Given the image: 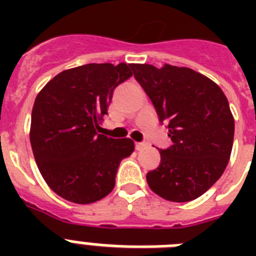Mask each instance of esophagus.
I'll return each instance as SVG.
<instances>
[{"instance_id":"34e87169","label":"esophagus","mask_w":256,"mask_h":256,"mask_svg":"<svg viewBox=\"0 0 256 256\" xmlns=\"http://www.w3.org/2000/svg\"><path fill=\"white\" fill-rule=\"evenodd\" d=\"M148 146V144H146V142H138V144H136V150H144V148H146Z\"/></svg>"}]
</instances>
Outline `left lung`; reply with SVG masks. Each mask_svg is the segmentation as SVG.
<instances>
[{"label":"left lung","mask_w":256,"mask_h":256,"mask_svg":"<svg viewBox=\"0 0 256 256\" xmlns=\"http://www.w3.org/2000/svg\"><path fill=\"white\" fill-rule=\"evenodd\" d=\"M130 68L172 140L160 152V166L146 175L148 186L171 202L196 199L222 176L230 160L234 116L226 96L215 82L188 68Z\"/></svg>","instance_id":"8db88e82"}]
</instances>
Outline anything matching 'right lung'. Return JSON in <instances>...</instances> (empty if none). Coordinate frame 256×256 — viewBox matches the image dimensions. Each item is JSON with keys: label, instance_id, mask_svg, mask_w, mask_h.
Here are the masks:
<instances>
[{"label": "right lung", "instance_id": "obj_1", "mask_svg": "<svg viewBox=\"0 0 256 256\" xmlns=\"http://www.w3.org/2000/svg\"><path fill=\"white\" fill-rule=\"evenodd\" d=\"M132 76L126 64H88L57 74L38 92L30 144L45 182L66 200L88 204L104 198L120 160L134 152L130 138L96 132L114 88Z\"/></svg>", "mask_w": 256, "mask_h": 256}]
</instances>
